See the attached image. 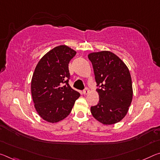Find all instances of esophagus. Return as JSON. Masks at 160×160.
I'll use <instances>...</instances> for the list:
<instances>
[{"instance_id":"obj_1","label":"esophagus","mask_w":160,"mask_h":160,"mask_svg":"<svg viewBox=\"0 0 160 160\" xmlns=\"http://www.w3.org/2000/svg\"><path fill=\"white\" fill-rule=\"evenodd\" d=\"M89 91H90L89 88H85V90H83V94H84V95H88V94L89 93Z\"/></svg>"}]
</instances>
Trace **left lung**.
Returning <instances> with one entry per match:
<instances>
[{
  "mask_svg": "<svg viewBox=\"0 0 160 160\" xmlns=\"http://www.w3.org/2000/svg\"><path fill=\"white\" fill-rule=\"evenodd\" d=\"M92 64L99 102L92 106L91 113L104 125H112L122 120L132 100L130 71L120 58L110 51L88 55Z\"/></svg>",
  "mask_w": 160,
  "mask_h": 160,
  "instance_id": "left-lung-1",
  "label": "left lung"
}]
</instances>
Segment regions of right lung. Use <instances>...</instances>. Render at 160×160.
<instances>
[{"label":"right lung","instance_id":"add662e5","mask_svg":"<svg viewBox=\"0 0 160 160\" xmlns=\"http://www.w3.org/2000/svg\"><path fill=\"white\" fill-rule=\"evenodd\" d=\"M75 54L66 45L55 47L40 59L32 75L31 93L35 110L49 122L66 118L80 95L69 85L68 64Z\"/></svg>","mask_w":160,"mask_h":160}]
</instances>
